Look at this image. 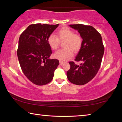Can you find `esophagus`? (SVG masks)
Here are the masks:
<instances>
[{"label": "esophagus", "instance_id": "34e87169", "mask_svg": "<svg viewBox=\"0 0 122 122\" xmlns=\"http://www.w3.org/2000/svg\"><path fill=\"white\" fill-rule=\"evenodd\" d=\"M63 63H64V62H62V61H60V65H63Z\"/></svg>", "mask_w": 122, "mask_h": 122}]
</instances>
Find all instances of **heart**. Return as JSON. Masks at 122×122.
<instances>
[{
	"label": "heart",
	"mask_w": 122,
	"mask_h": 122,
	"mask_svg": "<svg viewBox=\"0 0 122 122\" xmlns=\"http://www.w3.org/2000/svg\"><path fill=\"white\" fill-rule=\"evenodd\" d=\"M47 43L53 50H56L63 43L64 48L56 51L54 56L62 62L68 60L73 56V51L77 53L80 51L83 44V39L80 34L74 33L73 30L69 28L60 29L57 32L56 36L51 34L47 38Z\"/></svg>",
	"instance_id": "1"
}]
</instances>
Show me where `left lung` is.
Instances as JSON below:
<instances>
[{"instance_id": "left-lung-1", "label": "left lung", "mask_w": 122, "mask_h": 122, "mask_svg": "<svg viewBox=\"0 0 122 122\" xmlns=\"http://www.w3.org/2000/svg\"><path fill=\"white\" fill-rule=\"evenodd\" d=\"M69 26L78 30L83 44L75 59L81 63L77 65L73 61L69 62L71 68L67 72V78L72 83L84 85L96 76L100 68L104 47L100 33L92 26L82 24Z\"/></svg>"}]
</instances>
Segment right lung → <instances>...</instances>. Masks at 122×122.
Segmentation results:
<instances>
[{
  "mask_svg": "<svg viewBox=\"0 0 122 122\" xmlns=\"http://www.w3.org/2000/svg\"><path fill=\"white\" fill-rule=\"evenodd\" d=\"M59 25H30L20 36L17 55L20 67L26 77L36 85L49 83L59 65L58 60L49 59L52 51L47 40Z\"/></svg>",
  "mask_w": 122,
  "mask_h": 122,
  "instance_id": "1",
  "label": "right lung"
}]
</instances>
